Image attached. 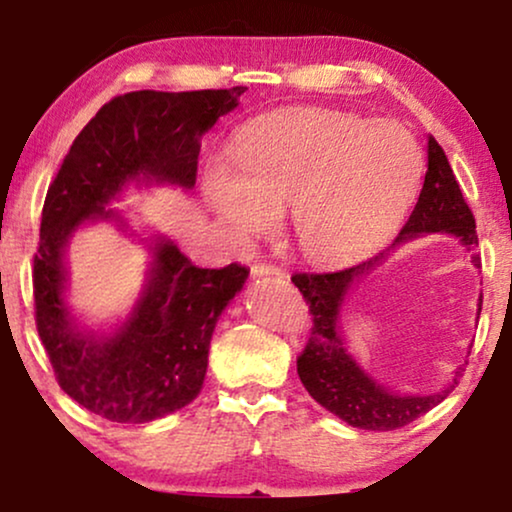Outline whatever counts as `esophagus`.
Wrapping results in <instances>:
<instances>
[{
    "label": "esophagus",
    "mask_w": 512,
    "mask_h": 512,
    "mask_svg": "<svg viewBox=\"0 0 512 512\" xmlns=\"http://www.w3.org/2000/svg\"><path fill=\"white\" fill-rule=\"evenodd\" d=\"M251 275L254 277H268V275L282 277L284 270L277 268V265H272V263H254L251 265Z\"/></svg>",
    "instance_id": "esophagus-1"
}]
</instances>
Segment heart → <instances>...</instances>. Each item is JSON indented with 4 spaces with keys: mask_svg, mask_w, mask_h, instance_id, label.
I'll return each mask as SVG.
<instances>
[{
    "mask_svg": "<svg viewBox=\"0 0 512 512\" xmlns=\"http://www.w3.org/2000/svg\"><path fill=\"white\" fill-rule=\"evenodd\" d=\"M235 165L212 160L202 188L240 237L270 233L291 207L296 247L314 263H352L382 249L422 184L415 137L396 123L331 109L258 118L235 139Z\"/></svg>",
    "mask_w": 512,
    "mask_h": 512,
    "instance_id": "1",
    "label": "heart"
}]
</instances>
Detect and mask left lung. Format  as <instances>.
<instances>
[{
	"label": "left lung",
	"mask_w": 512,
	"mask_h": 512,
	"mask_svg": "<svg viewBox=\"0 0 512 512\" xmlns=\"http://www.w3.org/2000/svg\"><path fill=\"white\" fill-rule=\"evenodd\" d=\"M426 153H429V167H426L422 193L410 219L401 228V235L396 237V244L426 233H447L457 237L466 251H471L473 265H480V256L475 254L478 233H475L473 212L461 195L445 151L436 139L429 137ZM384 258L387 251L335 272H296L291 277L312 314L310 340L298 356L300 382L328 412L349 426L366 431H394L415 422L419 415H426L440 401H445L457 384L454 377V384L429 396L394 394L384 384H377L347 352L340 335L342 303L347 291L361 282L363 275L375 270ZM478 310H482V296Z\"/></svg>",
	"instance_id": "1"
}]
</instances>
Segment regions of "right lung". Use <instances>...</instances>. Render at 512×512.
<instances>
[{
	"label": "right lung",
	"mask_w": 512,
	"mask_h": 512,
	"mask_svg": "<svg viewBox=\"0 0 512 512\" xmlns=\"http://www.w3.org/2000/svg\"><path fill=\"white\" fill-rule=\"evenodd\" d=\"M244 90L118 95L79 132L48 186L32 272L37 331L62 391L109 422H153L200 394L214 326L249 270L198 268L156 237L137 305L114 333L97 335L76 324L65 303L69 237L86 221L123 223L107 205L132 181L193 188L200 137Z\"/></svg>",
	"instance_id": "right-lung-1"
}]
</instances>
